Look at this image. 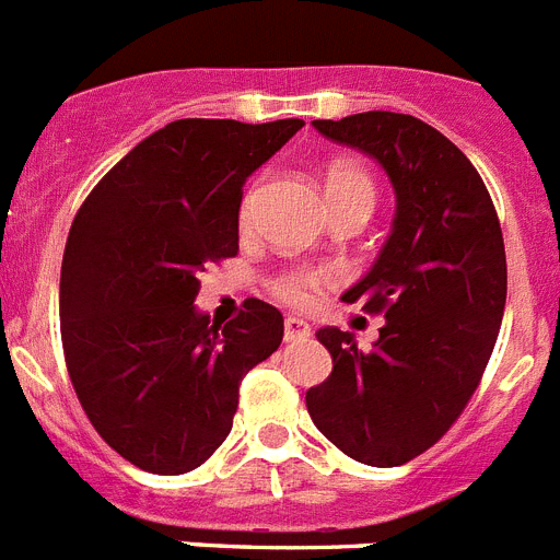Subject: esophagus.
Wrapping results in <instances>:
<instances>
[{
    "label": "esophagus",
    "mask_w": 560,
    "mask_h": 560,
    "mask_svg": "<svg viewBox=\"0 0 560 560\" xmlns=\"http://www.w3.org/2000/svg\"><path fill=\"white\" fill-rule=\"evenodd\" d=\"M283 339L285 341L311 339V325L305 323V319H300V316H289V319L283 323Z\"/></svg>",
    "instance_id": "34e87169"
}]
</instances>
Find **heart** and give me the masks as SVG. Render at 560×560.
<instances>
[{"mask_svg": "<svg viewBox=\"0 0 560 560\" xmlns=\"http://www.w3.org/2000/svg\"><path fill=\"white\" fill-rule=\"evenodd\" d=\"M325 187H328L330 205L345 199H361L373 205L375 199L373 182H370L368 173H361L359 167H350V165H330L328 173H325ZM255 199H257V190L252 187V190H246L244 201H241V224H249ZM325 280H328V271L325 269L285 271V275L277 277L275 291L280 300H285V303L308 305L311 300H314L316 289H319Z\"/></svg>", "mask_w": 560, "mask_h": 560, "instance_id": "b5f03b06", "label": "heart"}]
</instances>
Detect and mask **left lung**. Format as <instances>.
<instances>
[{
	"mask_svg": "<svg viewBox=\"0 0 560 560\" xmlns=\"http://www.w3.org/2000/svg\"><path fill=\"white\" fill-rule=\"evenodd\" d=\"M314 128L378 162L395 219L373 269L341 294L384 314V328L368 353L348 330H316L334 370L305 404L336 448L393 468L434 446L482 378L508 296L502 226L477 167L412 114L361 112Z\"/></svg>",
	"mask_w": 560,
	"mask_h": 560,
	"instance_id": "8db88e82",
	"label": "left lung"
}]
</instances>
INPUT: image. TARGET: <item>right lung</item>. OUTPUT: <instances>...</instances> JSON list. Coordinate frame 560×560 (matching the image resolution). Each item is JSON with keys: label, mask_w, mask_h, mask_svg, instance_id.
Returning <instances> with one entry per match:
<instances>
[{"label": "right lung", "mask_w": 560, "mask_h": 560, "mask_svg": "<svg viewBox=\"0 0 560 560\" xmlns=\"http://www.w3.org/2000/svg\"><path fill=\"white\" fill-rule=\"evenodd\" d=\"M303 120H176L133 145L78 210L61 266V339L83 412L142 471L187 474L226 440L237 387L283 341L246 300L196 308L201 271L237 252L244 185Z\"/></svg>", "instance_id": "right-lung-1"}]
</instances>
